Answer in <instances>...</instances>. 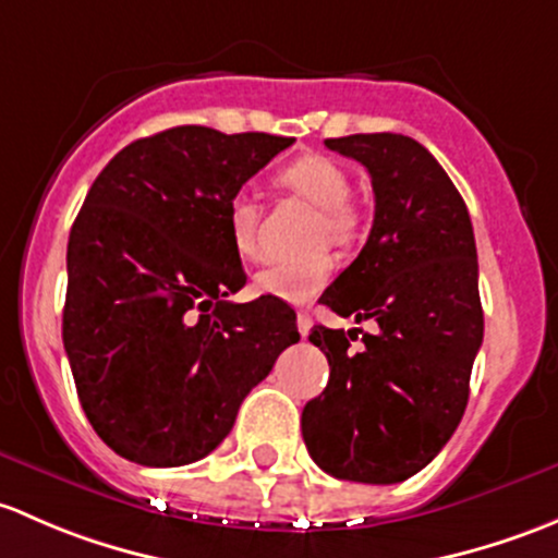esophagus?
Returning <instances> with one entry per match:
<instances>
[{
	"instance_id": "1",
	"label": "esophagus",
	"mask_w": 558,
	"mask_h": 558,
	"mask_svg": "<svg viewBox=\"0 0 558 558\" xmlns=\"http://www.w3.org/2000/svg\"><path fill=\"white\" fill-rule=\"evenodd\" d=\"M298 330H301V336H308V330H312V314L298 312Z\"/></svg>"
}]
</instances>
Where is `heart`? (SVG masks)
Wrapping results in <instances>:
<instances>
[{"instance_id": "b5f03b06", "label": "heart", "mask_w": 558, "mask_h": 558, "mask_svg": "<svg viewBox=\"0 0 558 558\" xmlns=\"http://www.w3.org/2000/svg\"><path fill=\"white\" fill-rule=\"evenodd\" d=\"M277 182L284 191L308 201L319 209L314 236L330 244H352L360 231V215L349 204V177L327 155L308 153L281 166ZM228 231L241 257H257L260 252V204L246 191L228 201ZM332 257L327 252L306 260H274L255 274V290L260 295L287 303H308L330 281Z\"/></svg>"}]
</instances>
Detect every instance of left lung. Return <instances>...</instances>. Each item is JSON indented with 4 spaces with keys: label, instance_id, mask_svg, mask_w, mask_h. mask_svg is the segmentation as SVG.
Instances as JSON below:
<instances>
[{
    "label": "left lung",
    "instance_id": "left-lung-1",
    "mask_svg": "<svg viewBox=\"0 0 558 558\" xmlns=\"http://www.w3.org/2000/svg\"><path fill=\"white\" fill-rule=\"evenodd\" d=\"M371 174L376 215L357 260L319 303L373 319L357 332L314 325L330 381L303 408L306 449L325 473L398 484L427 468L462 422L484 341L478 255L468 206L438 160L403 134L325 140Z\"/></svg>",
    "mask_w": 558,
    "mask_h": 558
}]
</instances>
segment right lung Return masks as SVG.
Instances as JSON below:
<instances>
[{
	"label": "right lung",
	"instance_id": "add662e5",
	"mask_svg": "<svg viewBox=\"0 0 558 558\" xmlns=\"http://www.w3.org/2000/svg\"><path fill=\"white\" fill-rule=\"evenodd\" d=\"M290 136L177 125L101 169L66 246L64 349L96 435L180 468L231 433L241 400L301 341L279 298L228 301L246 274L228 201Z\"/></svg>",
	"mask_w": 558,
	"mask_h": 558
}]
</instances>
